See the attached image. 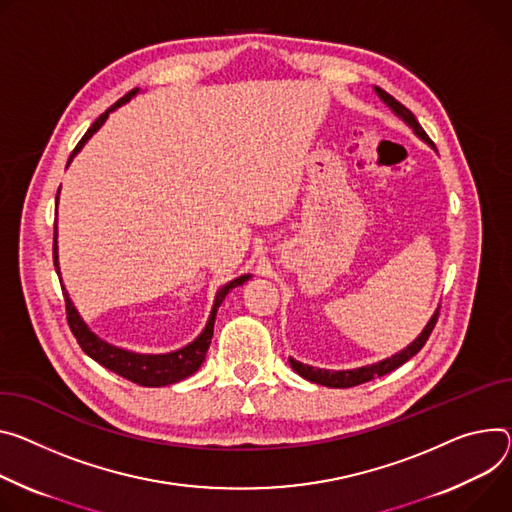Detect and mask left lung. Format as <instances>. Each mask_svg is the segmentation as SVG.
I'll use <instances>...</instances> for the list:
<instances>
[{"label": "left lung", "mask_w": 512, "mask_h": 512, "mask_svg": "<svg viewBox=\"0 0 512 512\" xmlns=\"http://www.w3.org/2000/svg\"><path fill=\"white\" fill-rule=\"evenodd\" d=\"M374 89H376V94L380 96V100H382L400 120H404V122L414 130V134H416L418 138H423V141H425L427 145H431V147L435 149V145L431 143V138L427 136V132L423 130V126L416 122L414 114H412L408 108H404V106H402L400 102H396L390 94H386V91H384L382 87H374ZM435 151H437V149H435ZM437 316H439V308H437L435 314L429 318V322H427V327L423 329V333L418 335L408 347H404L402 351H398V353H394L392 357H386V359H382V361H378V363L355 367V369H339V371H337V369L312 367V365L300 363V361H296V359L290 357V365H292V369L296 371L298 376H302V378L308 380V382L320 384V386H327V388H351V386H359V384H363V382H369V380H374V378H382V376L390 374V371H394L396 367H400L402 363H406L410 357H414L418 351H421L423 345L427 343L429 335H431L433 329H435Z\"/></svg>", "instance_id": "left-lung-1"}]
</instances>
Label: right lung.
Returning <instances> with one entry per match:
<instances>
[{"instance_id":"1","label":"right lung","mask_w":512,"mask_h":512,"mask_svg":"<svg viewBox=\"0 0 512 512\" xmlns=\"http://www.w3.org/2000/svg\"><path fill=\"white\" fill-rule=\"evenodd\" d=\"M138 87H134L132 91H128V94L124 98H120L110 110H106L94 124L89 126V130L83 134V138L79 141V145L75 147V151L71 153L69 157V163L73 161V157L85 147V143L89 141L91 136H94L102 124L108 120L110 112H114L116 108L124 106L126 102H130L136 94H138ZM67 163V167H69ZM61 192V190H59ZM59 192H57V206H59ZM53 259H55V269L59 273V282H61V288H63V296H65V304H67V322L71 327V333L75 335L79 347L94 359L98 361L100 365H104L106 369L114 371V374L138 384V386H147V388H161V386H169V384H175V382H181L185 378H190L192 374H196V371L200 369V365L204 363L206 359V353H208V347L212 343V335H214V320H216V312L222 304V300L226 298V294L237 288V286H243L245 282H249L253 275L245 273L241 277H237V280L228 282L226 286H222L218 292H216V298H214V306L210 310V316H208V322L204 331L185 347L181 349H175V351H169V353H136V351H130V349H122V347H116L108 341H104L102 337H98L94 331H91L87 327V322L81 318V314L77 312L73 300L69 298V292L65 290L63 286V280H61V267H59V247H57V224H55V245H53Z\"/></svg>"}]
</instances>
